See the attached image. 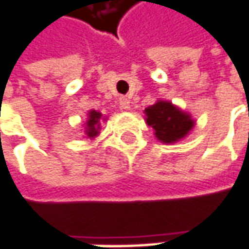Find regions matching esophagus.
I'll list each match as a JSON object with an SVG mask.
<instances>
[{
  "label": "esophagus",
  "instance_id": "esophagus-1",
  "mask_svg": "<svg viewBox=\"0 0 249 249\" xmlns=\"http://www.w3.org/2000/svg\"><path fill=\"white\" fill-rule=\"evenodd\" d=\"M118 103H120V107L123 108V110H129V108H131V102H129V99L128 98L121 96L120 100H118Z\"/></svg>",
  "mask_w": 249,
  "mask_h": 249
}]
</instances>
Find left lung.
I'll use <instances>...</instances> for the list:
<instances>
[{
	"mask_svg": "<svg viewBox=\"0 0 249 249\" xmlns=\"http://www.w3.org/2000/svg\"><path fill=\"white\" fill-rule=\"evenodd\" d=\"M144 113L147 116V124L156 131L157 139L164 143H174L182 139L194 125L189 114L164 100H159L156 105L146 108Z\"/></svg>",
	"mask_w": 249,
	"mask_h": 249,
	"instance_id": "1",
	"label": "left lung"
}]
</instances>
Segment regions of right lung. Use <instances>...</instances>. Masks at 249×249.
<instances>
[{"mask_svg": "<svg viewBox=\"0 0 249 249\" xmlns=\"http://www.w3.org/2000/svg\"><path fill=\"white\" fill-rule=\"evenodd\" d=\"M100 117H102V114L98 113V111H95V110L89 111V120L87 123V131H85L89 139L95 138L99 133V126H100L99 121H100Z\"/></svg>", "mask_w": 249, "mask_h": 249, "instance_id": "1", "label": "right lung"}]
</instances>
